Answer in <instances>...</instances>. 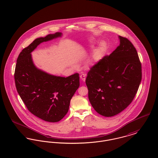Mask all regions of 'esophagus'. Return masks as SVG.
Here are the masks:
<instances>
[{"label": "esophagus", "instance_id": "1", "mask_svg": "<svg viewBox=\"0 0 158 158\" xmlns=\"http://www.w3.org/2000/svg\"><path fill=\"white\" fill-rule=\"evenodd\" d=\"M80 78H81V79L82 81H85V79H86V76H85V74H81V75H80Z\"/></svg>", "mask_w": 158, "mask_h": 158}]
</instances>
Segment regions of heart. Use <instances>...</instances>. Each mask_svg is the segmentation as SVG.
I'll use <instances>...</instances> for the list:
<instances>
[{
  "mask_svg": "<svg viewBox=\"0 0 158 158\" xmlns=\"http://www.w3.org/2000/svg\"><path fill=\"white\" fill-rule=\"evenodd\" d=\"M93 40H91V42H92ZM105 48V44L104 42H101L99 48H98L97 51H96V57L99 56V55H101L102 53L103 52V51L104 50Z\"/></svg>",
  "mask_w": 158,
  "mask_h": 158,
  "instance_id": "b5f03b06",
  "label": "heart"
}]
</instances>
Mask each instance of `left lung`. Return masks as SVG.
<instances>
[{
    "instance_id": "8db88e82",
    "label": "left lung",
    "mask_w": 158,
    "mask_h": 158,
    "mask_svg": "<svg viewBox=\"0 0 158 158\" xmlns=\"http://www.w3.org/2000/svg\"><path fill=\"white\" fill-rule=\"evenodd\" d=\"M119 39V45L90 69L85 81L91 104L105 117L115 116L130 104L142 79L136 48L128 39Z\"/></svg>"
}]
</instances>
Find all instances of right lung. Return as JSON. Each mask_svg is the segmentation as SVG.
<instances>
[{
  "label": "right lung",
  "instance_id": "obj_1",
  "mask_svg": "<svg viewBox=\"0 0 158 158\" xmlns=\"http://www.w3.org/2000/svg\"><path fill=\"white\" fill-rule=\"evenodd\" d=\"M56 33L35 39L22 50L15 72L16 87L28 110L39 118L50 123L60 121L67 113L70 101L79 87V76H56L37 69L31 53L44 42L61 37Z\"/></svg>",
  "mask_w": 158,
  "mask_h": 158
}]
</instances>
